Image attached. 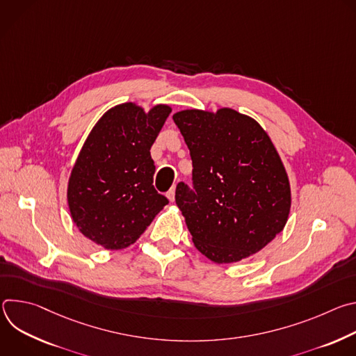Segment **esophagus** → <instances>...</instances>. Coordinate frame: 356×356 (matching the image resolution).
I'll return each instance as SVG.
<instances>
[{"label":"esophagus","instance_id":"1","mask_svg":"<svg viewBox=\"0 0 356 356\" xmlns=\"http://www.w3.org/2000/svg\"><path fill=\"white\" fill-rule=\"evenodd\" d=\"M166 195H168L169 201L173 202V201H175V197H176V186H173V187L166 193Z\"/></svg>","mask_w":356,"mask_h":356}]
</instances>
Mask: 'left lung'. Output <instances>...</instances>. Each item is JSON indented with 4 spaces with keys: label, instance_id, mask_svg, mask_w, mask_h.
Listing matches in <instances>:
<instances>
[{
    "label": "left lung",
    "instance_id": "8db88e82",
    "mask_svg": "<svg viewBox=\"0 0 356 356\" xmlns=\"http://www.w3.org/2000/svg\"><path fill=\"white\" fill-rule=\"evenodd\" d=\"M193 161V184L176 204L194 246L216 264L239 262L265 248L287 222L291 193L266 131L232 108L173 114Z\"/></svg>",
    "mask_w": 356,
    "mask_h": 356
}]
</instances>
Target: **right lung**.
<instances>
[{"label": "right lung", "instance_id": "right-lung-1", "mask_svg": "<svg viewBox=\"0 0 356 356\" xmlns=\"http://www.w3.org/2000/svg\"><path fill=\"white\" fill-rule=\"evenodd\" d=\"M172 108L147 113L135 103L110 108L88 134L67 184L79 231L108 250L124 249L145 232L168 198L154 187L150 147Z\"/></svg>", "mask_w": 356, "mask_h": 356}]
</instances>
